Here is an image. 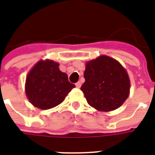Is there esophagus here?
Returning a JSON list of instances; mask_svg holds the SVG:
<instances>
[{
  "mask_svg": "<svg viewBox=\"0 0 155 155\" xmlns=\"http://www.w3.org/2000/svg\"><path fill=\"white\" fill-rule=\"evenodd\" d=\"M75 86H76V87H77V88H81V82H80V81H78L77 83L75 84Z\"/></svg>",
  "mask_w": 155,
  "mask_h": 155,
  "instance_id": "1",
  "label": "esophagus"
}]
</instances>
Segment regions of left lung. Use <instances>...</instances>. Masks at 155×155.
Here are the masks:
<instances>
[{
  "label": "left lung",
  "mask_w": 155,
  "mask_h": 155,
  "mask_svg": "<svg viewBox=\"0 0 155 155\" xmlns=\"http://www.w3.org/2000/svg\"><path fill=\"white\" fill-rule=\"evenodd\" d=\"M84 77L85 81L81 90L88 104L97 110H114L129 97V74L114 58L101 55L86 62Z\"/></svg>",
  "instance_id": "left-lung-1"
}]
</instances>
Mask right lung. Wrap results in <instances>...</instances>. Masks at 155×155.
<instances>
[{"label": "right lung", "instance_id": "right-lung-1", "mask_svg": "<svg viewBox=\"0 0 155 155\" xmlns=\"http://www.w3.org/2000/svg\"><path fill=\"white\" fill-rule=\"evenodd\" d=\"M59 63L41 60L26 76L25 91L35 107L49 110L64 101L68 93L75 87L68 81L67 74L60 71Z\"/></svg>", "mask_w": 155, "mask_h": 155}]
</instances>
